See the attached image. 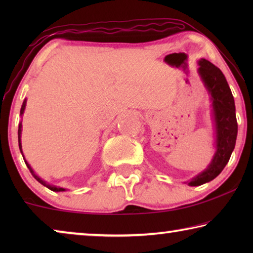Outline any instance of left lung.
<instances>
[{"label": "left lung", "instance_id": "left-lung-1", "mask_svg": "<svg viewBox=\"0 0 253 253\" xmlns=\"http://www.w3.org/2000/svg\"><path fill=\"white\" fill-rule=\"evenodd\" d=\"M199 67V74L211 95L216 151L208 168L188 182L190 186H199L212 181L223 170L233 152L238 135L234 99L224 75L205 59L200 60Z\"/></svg>", "mask_w": 253, "mask_h": 253}]
</instances>
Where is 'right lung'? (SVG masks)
I'll use <instances>...</instances> for the list:
<instances>
[{
	"instance_id": "add662e5",
	"label": "right lung",
	"mask_w": 253,
	"mask_h": 253,
	"mask_svg": "<svg viewBox=\"0 0 253 253\" xmlns=\"http://www.w3.org/2000/svg\"><path fill=\"white\" fill-rule=\"evenodd\" d=\"M25 105H27V99H24V101H23V104H22V107H21V111H20V115H23V113H24V109H25ZM21 131H22V124H19V130H18V137H19V147H20V151H21V153H22V145H21ZM22 156H23V153H22ZM23 160H24V162H25V164H27V166H28V169H30V172H31V174L33 175V177L37 179L38 182L39 183H41L42 185H44V186H46L49 188V190H51V191H53V192H63V191H66L65 188H62V187H59V186H55V185H52V184H48L46 183L45 181H43V179H41L39 176H38V175L34 173V170L32 169V168L31 166L29 165V163L25 161V158H24V156H23Z\"/></svg>"
}]
</instances>
